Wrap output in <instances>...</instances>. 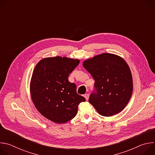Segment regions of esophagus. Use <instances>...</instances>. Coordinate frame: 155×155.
Instances as JSON below:
<instances>
[{
    "label": "esophagus",
    "mask_w": 155,
    "mask_h": 155,
    "mask_svg": "<svg viewBox=\"0 0 155 155\" xmlns=\"http://www.w3.org/2000/svg\"><path fill=\"white\" fill-rule=\"evenodd\" d=\"M84 98L86 99V101H87V100H88V99H89L90 95L88 94H85L84 95Z\"/></svg>",
    "instance_id": "obj_1"
}]
</instances>
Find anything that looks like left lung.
Wrapping results in <instances>:
<instances>
[{
    "mask_svg": "<svg viewBox=\"0 0 155 155\" xmlns=\"http://www.w3.org/2000/svg\"><path fill=\"white\" fill-rule=\"evenodd\" d=\"M83 65L95 80L89 102L102 116L111 117L121 112L133 90L126 62L117 55L102 53L84 61Z\"/></svg>",
    "mask_w": 155,
    "mask_h": 155,
    "instance_id": "left-lung-1",
    "label": "left lung"
}]
</instances>
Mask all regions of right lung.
Segmentation results:
<instances>
[{
	"label": "right lung",
	"instance_id": "add662e5",
	"mask_svg": "<svg viewBox=\"0 0 155 155\" xmlns=\"http://www.w3.org/2000/svg\"><path fill=\"white\" fill-rule=\"evenodd\" d=\"M80 60L56 56L40 60L32 73L30 91L38 111L53 122L65 123L73 119L78 106L86 99L77 93V86L71 83L69 74Z\"/></svg>",
	"mask_w": 155,
	"mask_h": 155
}]
</instances>
